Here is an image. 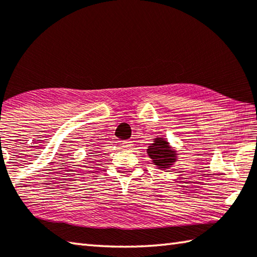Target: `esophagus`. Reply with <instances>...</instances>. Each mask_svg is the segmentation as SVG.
Instances as JSON below:
<instances>
[{
  "label": "esophagus",
  "instance_id": "34e87169",
  "mask_svg": "<svg viewBox=\"0 0 257 257\" xmlns=\"http://www.w3.org/2000/svg\"><path fill=\"white\" fill-rule=\"evenodd\" d=\"M122 147H124V149H132L133 142L132 141H123L122 142Z\"/></svg>",
  "mask_w": 257,
  "mask_h": 257
}]
</instances>
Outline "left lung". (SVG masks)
<instances>
[{"instance_id": "left-lung-1", "label": "left lung", "mask_w": 257, "mask_h": 257, "mask_svg": "<svg viewBox=\"0 0 257 257\" xmlns=\"http://www.w3.org/2000/svg\"><path fill=\"white\" fill-rule=\"evenodd\" d=\"M147 153L159 168H169L172 162H175V155L171 153L169 144L161 138L155 139V143L149 147Z\"/></svg>"}]
</instances>
